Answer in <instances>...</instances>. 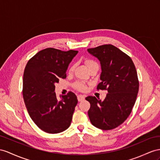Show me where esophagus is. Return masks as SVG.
<instances>
[{
    "mask_svg": "<svg viewBox=\"0 0 160 160\" xmlns=\"http://www.w3.org/2000/svg\"><path fill=\"white\" fill-rule=\"evenodd\" d=\"M84 99H85V95H78V100L79 102L84 100Z\"/></svg>",
    "mask_w": 160,
    "mask_h": 160,
    "instance_id": "1",
    "label": "esophagus"
}]
</instances>
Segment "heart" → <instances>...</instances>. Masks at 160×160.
Segmentation results:
<instances>
[{"mask_svg":"<svg viewBox=\"0 0 160 160\" xmlns=\"http://www.w3.org/2000/svg\"><path fill=\"white\" fill-rule=\"evenodd\" d=\"M84 63L86 64V65H87L88 68H91L93 65L97 64V63L95 61H93L91 59H85ZM74 69H75V65L73 64L71 65V67L69 68V73L73 72V70H74ZM73 87H74L75 89L78 90V91H84L85 90L87 89V86L85 83L82 82H76L74 84H73Z\"/></svg>","mask_w":160,"mask_h":160,"instance_id":"heart-1","label":"heart"}]
</instances>
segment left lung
I'll return each instance as SVG.
<instances>
[{
	"label": "left lung",
	"mask_w": 160,
	"mask_h": 160,
	"mask_svg": "<svg viewBox=\"0 0 160 160\" xmlns=\"http://www.w3.org/2000/svg\"><path fill=\"white\" fill-rule=\"evenodd\" d=\"M88 51L100 61L101 82L97 90H107L104 100L88 96L91 103L88 114L92 124L108 130L124 122L132 112L137 99L139 82L136 68L130 57L112 44L88 48Z\"/></svg>",
	"instance_id": "obj_1"
}]
</instances>
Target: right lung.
Here are the masks:
<instances>
[{
    "mask_svg": "<svg viewBox=\"0 0 160 160\" xmlns=\"http://www.w3.org/2000/svg\"><path fill=\"white\" fill-rule=\"evenodd\" d=\"M78 52L45 48L32 57L24 69L23 100L32 120L44 132L59 133L71 124L77 97L69 92L58 99L55 84L66 78L68 65Z\"/></svg>",
    "mask_w": 160,
    "mask_h": 160,
    "instance_id": "obj_1",
    "label": "right lung"
}]
</instances>
